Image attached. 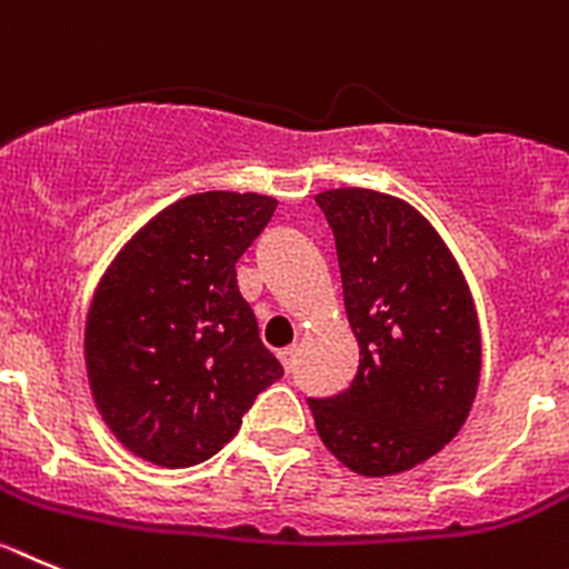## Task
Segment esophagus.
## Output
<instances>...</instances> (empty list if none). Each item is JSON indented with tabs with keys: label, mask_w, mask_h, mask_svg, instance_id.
I'll list each match as a JSON object with an SVG mask.
<instances>
[{
	"label": "esophagus",
	"mask_w": 569,
	"mask_h": 569,
	"mask_svg": "<svg viewBox=\"0 0 569 569\" xmlns=\"http://www.w3.org/2000/svg\"><path fill=\"white\" fill-rule=\"evenodd\" d=\"M278 357H280V362H283V368H286V371H289V368H291V362H295V357H297V348H295V346H286V348H280V351H278Z\"/></svg>",
	"instance_id": "1"
}]
</instances>
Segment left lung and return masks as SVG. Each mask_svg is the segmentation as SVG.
Segmentation results:
<instances>
[{"instance_id": "8db88e82", "label": "left lung", "mask_w": 569, "mask_h": 569, "mask_svg": "<svg viewBox=\"0 0 569 569\" xmlns=\"http://www.w3.org/2000/svg\"><path fill=\"white\" fill-rule=\"evenodd\" d=\"M337 243L360 366L342 393L309 399L322 445L360 476L417 468L457 437L482 371L465 274L402 198L362 187L315 196Z\"/></svg>"}]
</instances>
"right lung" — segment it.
<instances>
[{"label":"right lung","mask_w":569,"mask_h":569,"mask_svg":"<svg viewBox=\"0 0 569 569\" xmlns=\"http://www.w3.org/2000/svg\"><path fill=\"white\" fill-rule=\"evenodd\" d=\"M258 192H198L150 218L93 291L87 380L107 428L161 468L214 457L283 366L260 342L234 263L272 221Z\"/></svg>","instance_id":"right-lung-1"}]
</instances>
